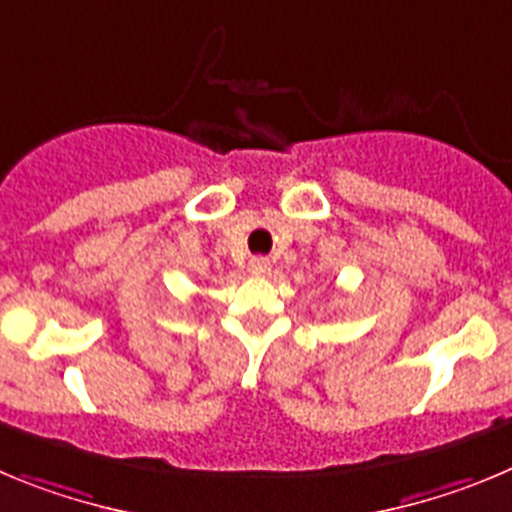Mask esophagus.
<instances>
[{
  "label": "esophagus",
  "instance_id": "34e87169",
  "mask_svg": "<svg viewBox=\"0 0 512 512\" xmlns=\"http://www.w3.org/2000/svg\"><path fill=\"white\" fill-rule=\"evenodd\" d=\"M250 273L252 275H267L270 273V260H267V257H252Z\"/></svg>",
  "mask_w": 512,
  "mask_h": 512
}]
</instances>
